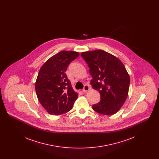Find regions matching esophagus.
<instances>
[{
	"mask_svg": "<svg viewBox=\"0 0 159 159\" xmlns=\"http://www.w3.org/2000/svg\"><path fill=\"white\" fill-rule=\"evenodd\" d=\"M89 90V86L88 85H86V84L84 85L83 89V92H87Z\"/></svg>",
	"mask_w": 159,
	"mask_h": 159,
	"instance_id": "1",
	"label": "esophagus"
}]
</instances>
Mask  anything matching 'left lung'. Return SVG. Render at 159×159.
Wrapping results in <instances>:
<instances>
[{"label": "left lung", "mask_w": 159, "mask_h": 159, "mask_svg": "<svg viewBox=\"0 0 159 159\" xmlns=\"http://www.w3.org/2000/svg\"><path fill=\"white\" fill-rule=\"evenodd\" d=\"M92 77L91 84L98 91L101 100L92 106L101 114L112 115L119 111L128 95L130 77L121 61L102 50L83 52Z\"/></svg>", "instance_id": "8db88e82"}]
</instances>
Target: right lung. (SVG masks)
<instances>
[{"instance_id": "1", "label": "right lung", "mask_w": 159, "mask_h": 159, "mask_svg": "<svg viewBox=\"0 0 159 159\" xmlns=\"http://www.w3.org/2000/svg\"><path fill=\"white\" fill-rule=\"evenodd\" d=\"M79 56L77 52L61 51L40 69L35 89L39 102L48 113L60 115L71 110L78 95L65 72L70 63Z\"/></svg>"}]
</instances>
